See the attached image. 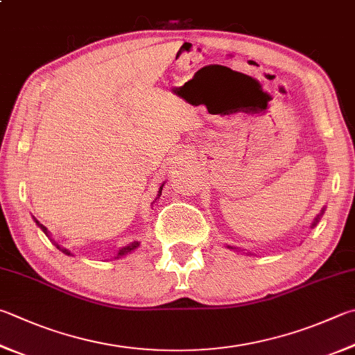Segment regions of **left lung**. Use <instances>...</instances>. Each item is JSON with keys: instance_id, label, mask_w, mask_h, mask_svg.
Here are the masks:
<instances>
[{"instance_id": "8db88e82", "label": "left lung", "mask_w": 355, "mask_h": 355, "mask_svg": "<svg viewBox=\"0 0 355 355\" xmlns=\"http://www.w3.org/2000/svg\"><path fill=\"white\" fill-rule=\"evenodd\" d=\"M324 211H326V208H323V209H321V212H320V214L317 216V217H315L313 218V222H312V227L311 228H313V227H317V223L320 222V218H321V216H323L324 214ZM227 247L230 248V250H239V248H236V247H230V245H227ZM245 254H248V256H253V253H250V251H248V253H245Z\"/></svg>"}]
</instances>
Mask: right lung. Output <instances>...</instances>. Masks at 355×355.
Segmentation results:
<instances>
[{
  "mask_svg": "<svg viewBox=\"0 0 355 355\" xmlns=\"http://www.w3.org/2000/svg\"><path fill=\"white\" fill-rule=\"evenodd\" d=\"M163 186H164V183L159 186V189H158V194H157V198H159V197H161V191H163ZM157 198H155V202H157ZM32 218H34V222H35V225H37V227H38V228H40V230L43 231V233H44V234H46V237H48V239H49L51 242H53V243L55 245V247H57V248H59V250L62 251V253H65V254H68V256H73V253H71V251H69L68 248H65V247H62V245H60L59 242H57V241H54V239H53V237H51V233H49V230H48L46 227H44V225H42L40 222H38V220H37V218H35L34 216H32ZM139 245H141V242H138V241H133V242H130V243H127V245H124V247H121V248L118 250V253H116V254L113 256V259H119V257H122V256H125V254H130V253H133V251H135V250H137V248H139Z\"/></svg>",
  "mask_w": 355,
  "mask_h": 355,
  "instance_id": "add662e5",
  "label": "right lung"
}]
</instances>
